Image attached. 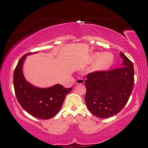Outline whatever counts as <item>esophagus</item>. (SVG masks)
I'll use <instances>...</instances> for the list:
<instances>
[{
  "label": "esophagus",
  "mask_w": 148,
  "mask_h": 148,
  "mask_svg": "<svg viewBox=\"0 0 148 148\" xmlns=\"http://www.w3.org/2000/svg\"><path fill=\"white\" fill-rule=\"evenodd\" d=\"M76 84H84V80L81 78H79L76 81Z\"/></svg>",
  "instance_id": "1"
}]
</instances>
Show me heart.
I'll use <instances>...</instances> for the list:
<instances>
[{"label":"heart","instance_id":"1","mask_svg":"<svg viewBox=\"0 0 148 148\" xmlns=\"http://www.w3.org/2000/svg\"><path fill=\"white\" fill-rule=\"evenodd\" d=\"M93 61H97L96 63V69L98 70H104L109 68L113 63V57L110 53H101L97 52L93 55Z\"/></svg>","mask_w":148,"mask_h":148}]
</instances>
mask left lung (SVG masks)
<instances>
[{
	"mask_svg": "<svg viewBox=\"0 0 148 148\" xmlns=\"http://www.w3.org/2000/svg\"><path fill=\"white\" fill-rule=\"evenodd\" d=\"M120 57L124 65L121 68L89 73L85 81L86 106L98 118H110L118 113L126 105L133 90V63L122 52Z\"/></svg>",
	"mask_w": 148,
	"mask_h": 148,
	"instance_id": "obj_1",
	"label": "left lung"
}]
</instances>
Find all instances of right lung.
<instances>
[{"label":"right lung","instance_id":"right-lung-1","mask_svg":"<svg viewBox=\"0 0 148 148\" xmlns=\"http://www.w3.org/2000/svg\"><path fill=\"white\" fill-rule=\"evenodd\" d=\"M33 53H28L31 54ZM27 54L18 60L14 72V88L18 103L25 111L35 118L47 120L60 111L66 95L72 88H66L55 85L48 88L34 87L25 81L22 73V65Z\"/></svg>","mask_w":148,"mask_h":148}]
</instances>
